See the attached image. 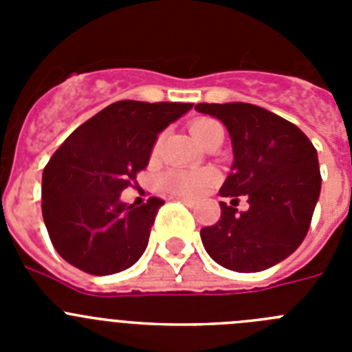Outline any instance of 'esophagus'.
I'll return each mask as SVG.
<instances>
[{"mask_svg":"<svg viewBox=\"0 0 352 352\" xmlns=\"http://www.w3.org/2000/svg\"><path fill=\"white\" fill-rule=\"evenodd\" d=\"M178 199H179V201H182L183 204H186V206H188V208H192V206H194V203H192L190 199H185V197H178Z\"/></svg>","mask_w":352,"mask_h":352,"instance_id":"obj_1","label":"esophagus"}]
</instances>
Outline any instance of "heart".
Masks as SVG:
<instances>
[{
  "mask_svg": "<svg viewBox=\"0 0 352 352\" xmlns=\"http://www.w3.org/2000/svg\"><path fill=\"white\" fill-rule=\"evenodd\" d=\"M217 129H222V125H220L219 121L211 120V118H199V120H194L190 123L192 135L201 144ZM217 178L219 176H217L213 169H174L164 174L162 185L166 186L169 192H173L174 195H178V197H197L203 192H206L217 182Z\"/></svg>",
  "mask_w": 352,
  "mask_h": 352,
  "instance_id": "heart-1",
  "label": "heart"
}]
</instances>
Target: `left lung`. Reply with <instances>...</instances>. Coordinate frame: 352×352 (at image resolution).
Masks as SVG:
<instances>
[{"label":"left lung","instance_id":"8db88e82","mask_svg":"<svg viewBox=\"0 0 352 352\" xmlns=\"http://www.w3.org/2000/svg\"><path fill=\"white\" fill-rule=\"evenodd\" d=\"M231 135L232 173L222 197L247 195V211L220 203V220L201 229L214 263L232 272L268 270L296 250L321 194V170L310 139L291 121L243 102L197 104ZM238 201V199H234Z\"/></svg>","mask_w":352,"mask_h":352}]
</instances>
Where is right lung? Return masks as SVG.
I'll return each mask as SVG.
<instances>
[{"label":"right lung","instance_id":"add662e5","mask_svg":"<svg viewBox=\"0 0 352 352\" xmlns=\"http://www.w3.org/2000/svg\"><path fill=\"white\" fill-rule=\"evenodd\" d=\"M194 104L120 100L89 118L56 149L42 174V214L56 252L89 275L138 263L164 201H120L148 167L158 133Z\"/></svg>","mask_w":352,"mask_h":352}]
</instances>
